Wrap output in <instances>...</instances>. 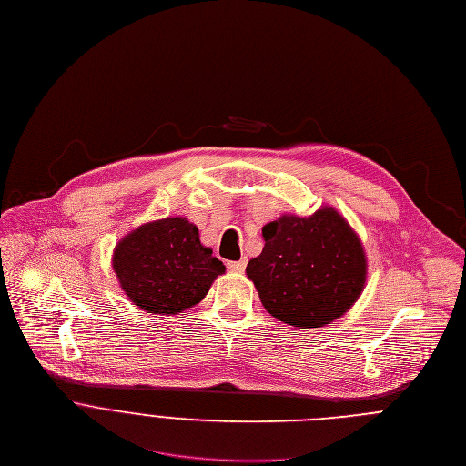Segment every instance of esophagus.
I'll list each match as a JSON object with an SVG mask.
<instances>
[{
  "label": "esophagus",
  "mask_w": 466,
  "mask_h": 466,
  "mask_svg": "<svg viewBox=\"0 0 466 466\" xmlns=\"http://www.w3.org/2000/svg\"><path fill=\"white\" fill-rule=\"evenodd\" d=\"M246 264H248V260H246V258H240V260H229V262H228V268H229L231 271H244V269H246Z\"/></svg>",
  "instance_id": "34e87169"
}]
</instances>
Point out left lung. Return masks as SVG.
<instances>
[{"label": "left lung", "instance_id": "obj_1", "mask_svg": "<svg viewBox=\"0 0 466 466\" xmlns=\"http://www.w3.org/2000/svg\"><path fill=\"white\" fill-rule=\"evenodd\" d=\"M262 253L248 262L260 303L294 327L316 329L341 318L365 287L361 242L332 208L312 217L283 215L262 228Z\"/></svg>", "mask_w": 466, "mask_h": 466}]
</instances>
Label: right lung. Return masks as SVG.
Segmentation results:
<instances>
[{
	"label": "right lung",
	"mask_w": 466,
	"mask_h": 466,
	"mask_svg": "<svg viewBox=\"0 0 466 466\" xmlns=\"http://www.w3.org/2000/svg\"><path fill=\"white\" fill-rule=\"evenodd\" d=\"M114 271L128 299L150 314H177L200 303L226 271L198 228L172 217L139 226L114 251Z\"/></svg>",
	"instance_id": "right-lung-1"
}]
</instances>
